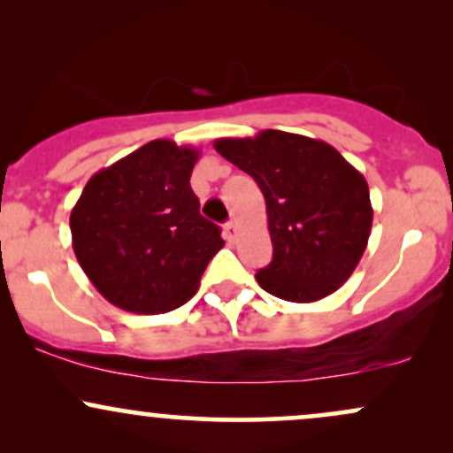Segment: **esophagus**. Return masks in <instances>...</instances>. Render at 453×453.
I'll list each match as a JSON object with an SVG mask.
<instances>
[{
	"label": "esophagus",
	"mask_w": 453,
	"mask_h": 453,
	"mask_svg": "<svg viewBox=\"0 0 453 453\" xmlns=\"http://www.w3.org/2000/svg\"><path fill=\"white\" fill-rule=\"evenodd\" d=\"M223 236H226L227 242H234V238H236V223L227 221L226 226H223Z\"/></svg>",
	"instance_id": "obj_1"
}]
</instances>
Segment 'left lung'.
I'll return each instance as SVG.
<instances>
[{"mask_svg":"<svg viewBox=\"0 0 453 453\" xmlns=\"http://www.w3.org/2000/svg\"><path fill=\"white\" fill-rule=\"evenodd\" d=\"M215 149L251 174L266 200L273 262L256 279L289 303H315L351 277L366 251L372 206L366 179L334 147L264 129Z\"/></svg>","mask_w":453,"mask_h":453,"instance_id":"1","label":"left lung"}]
</instances>
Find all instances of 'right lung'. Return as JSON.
I'll return each instance as SVG.
<instances>
[{"mask_svg": "<svg viewBox=\"0 0 453 453\" xmlns=\"http://www.w3.org/2000/svg\"><path fill=\"white\" fill-rule=\"evenodd\" d=\"M197 157V149L150 140L93 174L72 209L78 264L119 309L155 315L185 304L226 244L191 191Z\"/></svg>", "mask_w": 453, "mask_h": 453, "instance_id": "1", "label": "right lung"}]
</instances>
